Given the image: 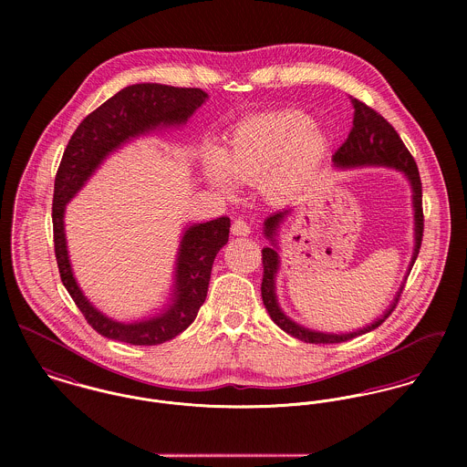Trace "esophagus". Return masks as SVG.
Listing matches in <instances>:
<instances>
[{
	"label": "esophagus",
	"mask_w": 467,
	"mask_h": 467,
	"mask_svg": "<svg viewBox=\"0 0 467 467\" xmlns=\"http://www.w3.org/2000/svg\"><path fill=\"white\" fill-rule=\"evenodd\" d=\"M252 232V226L244 221V219H235L234 224H232V234L234 235H248Z\"/></svg>",
	"instance_id": "obj_1"
}]
</instances>
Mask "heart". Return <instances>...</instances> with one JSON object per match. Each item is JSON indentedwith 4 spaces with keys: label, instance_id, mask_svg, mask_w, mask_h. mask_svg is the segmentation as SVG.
Masks as SVG:
<instances>
[{
    "label": "heart",
    "instance_id": "heart-1",
    "mask_svg": "<svg viewBox=\"0 0 467 467\" xmlns=\"http://www.w3.org/2000/svg\"><path fill=\"white\" fill-rule=\"evenodd\" d=\"M329 136L298 109H276L241 120L224 147L208 145L201 152V171L210 187L235 196L239 183H257L271 198L298 192L322 165Z\"/></svg>",
    "mask_w": 467,
    "mask_h": 467
}]
</instances>
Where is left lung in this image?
Instances as JSON below:
<instances>
[{"label": "left lung", "mask_w": 467, "mask_h": 467, "mask_svg": "<svg viewBox=\"0 0 467 467\" xmlns=\"http://www.w3.org/2000/svg\"><path fill=\"white\" fill-rule=\"evenodd\" d=\"M354 104V128L345 140V143L334 152L333 165L337 171H348V169H363V167H385V169H394L400 171V174L406 178L410 191H411V210H413V252L411 259L406 269V275L400 282V289L390 302V306L379 315L374 322L368 326H363L356 331L348 333H327V331H318V329H309L298 322H295L291 317H287L278 302L276 296V275L280 269V228L287 215H291L293 208H284L280 212L271 213L265 221L263 234L269 241V246L263 250V266H265V276H263V302L266 306L267 315L271 320L284 331L291 334L293 337L306 341V343H341L347 339H352L356 336L370 333L376 327H379L394 311L398 300H400V291L404 287L406 276L410 275L411 266L419 255L420 241H422V187H420V178L419 171L415 165V160L404 147L400 134L396 130L374 109L365 106L359 100H352Z\"/></svg>", "instance_id": "left-lung-1"}]
</instances>
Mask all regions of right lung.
<instances>
[{
  "label": "right lung",
  "mask_w": 467,
  "mask_h": 467,
  "mask_svg": "<svg viewBox=\"0 0 467 467\" xmlns=\"http://www.w3.org/2000/svg\"><path fill=\"white\" fill-rule=\"evenodd\" d=\"M208 100L200 88H174L156 82L133 84L120 89L88 115L67 141L54 189V243L61 280L97 333L131 345H158L183 333L198 317L210 282L212 265L228 243L226 215L187 223L180 234L172 285L167 300L150 315L122 322L108 317L80 289L67 252V204L95 176L102 163L122 147L152 133L180 130Z\"/></svg>",
  "instance_id": "obj_1"
}]
</instances>
